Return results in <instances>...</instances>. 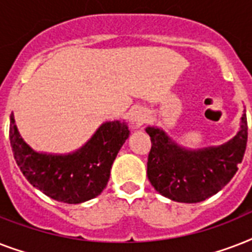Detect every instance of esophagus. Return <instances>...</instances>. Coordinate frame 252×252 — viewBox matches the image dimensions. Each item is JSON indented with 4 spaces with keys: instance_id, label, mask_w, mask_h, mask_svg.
<instances>
[{
    "instance_id": "esophagus-1",
    "label": "esophagus",
    "mask_w": 252,
    "mask_h": 252,
    "mask_svg": "<svg viewBox=\"0 0 252 252\" xmlns=\"http://www.w3.org/2000/svg\"><path fill=\"white\" fill-rule=\"evenodd\" d=\"M130 122L134 126H141L146 122L145 111L141 108H133L130 111Z\"/></svg>"
}]
</instances>
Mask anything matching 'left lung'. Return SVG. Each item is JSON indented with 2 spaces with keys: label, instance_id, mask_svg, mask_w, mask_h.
<instances>
[{
  "label": "left lung",
  "instance_id": "8db88e82",
  "mask_svg": "<svg viewBox=\"0 0 252 252\" xmlns=\"http://www.w3.org/2000/svg\"><path fill=\"white\" fill-rule=\"evenodd\" d=\"M152 149L148 178L162 196L178 203H200L221 191L242 162L247 145L246 110L238 133L220 146L186 149L157 126H148Z\"/></svg>",
  "mask_w": 252,
  "mask_h": 252
}]
</instances>
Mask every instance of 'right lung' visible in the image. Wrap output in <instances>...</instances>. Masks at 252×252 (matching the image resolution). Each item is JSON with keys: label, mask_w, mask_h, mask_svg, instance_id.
<instances>
[{"label": "right lung", "mask_w": 252, "mask_h": 252, "mask_svg": "<svg viewBox=\"0 0 252 252\" xmlns=\"http://www.w3.org/2000/svg\"><path fill=\"white\" fill-rule=\"evenodd\" d=\"M128 136L129 129L124 122H106L73 153H39L21 137L14 115H10V145L22 174L44 195L66 204L85 203L100 195Z\"/></svg>", "instance_id": "obj_1"}]
</instances>
